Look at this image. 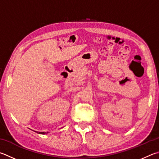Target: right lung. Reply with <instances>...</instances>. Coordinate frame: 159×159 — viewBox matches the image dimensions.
I'll return each instance as SVG.
<instances>
[{
  "instance_id": "right-lung-1",
  "label": "right lung",
  "mask_w": 159,
  "mask_h": 159,
  "mask_svg": "<svg viewBox=\"0 0 159 159\" xmlns=\"http://www.w3.org/2000/svg\"><path fill=\"white\" fill-rule=\"evenodd\" d=\"M37 134H48V132H37Z\"/></svg>"
}]
</instances>
